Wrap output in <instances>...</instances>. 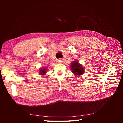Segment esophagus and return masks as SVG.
Segmentation results:
<instances>
[{
  "instance_id": "esophagus-1",
  "label": "esophagus",
  "mask_w": 123,
  "mask_h": 123,
  "mask_svg": "<svg viewBox=\"0 0 123 123\" xmlns=\"http://www.w3.org/2000/svg\"><path fill=\"white\" fill-rule=\"evenodd\" d=\"M57 62H58V63H62V62H63V59H59V60H57Z\"/></svg>"
}]
</instances>
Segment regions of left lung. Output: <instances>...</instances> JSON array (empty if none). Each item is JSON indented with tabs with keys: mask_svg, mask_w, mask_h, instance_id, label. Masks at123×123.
<instances>
[{
	"mask_svg": "<svg viewBox=\"0 0 123 123\" xmlns=\"http://www.w3.org/2000/svg\"><path fill=\"white\" fill-rule=\"evenodd\" d=\"M70 68H71L72 72L76 76H80L85 72L84 67L81 64L79 63L78 61H75L71 63Z\"/></svg>",
	"mask_w": 123,
	"mask_h": 123,
	"instance_id": "1",
	"label": "left lung"
}]
</instances>
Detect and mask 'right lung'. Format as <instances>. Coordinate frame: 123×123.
I'll return each instance as SVG.
<instances>
[{
  "label": "right lung",
  "mask_w": 123,
  "mask_h": 123,
  "mask_svg": "<svg viewBox=\"0 0 123 123\" xmlns=\"http://www.w3.org/2000/svg\"><path fill=\"white\" fill-rule=\"evenodd\" d=\"M39 75H45V74H46L47 73V68L45 67H43L41 68V69H40L39 70Z\"/></svg>",
  "instance_id": "right-lung-1"
}]
</instances>
